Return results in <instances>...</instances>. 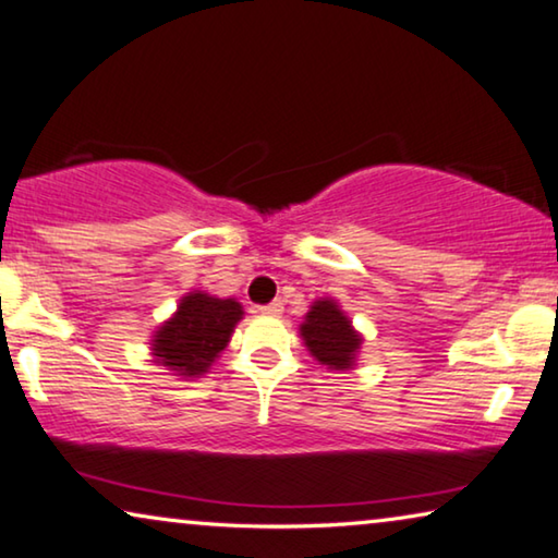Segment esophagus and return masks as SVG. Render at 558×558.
<instances>
[{
  "mask_svg": "<svg viewBox=\"0 0 558 558\" xmlns=\"http://www.w3.org/2000/svg\"><path fill=\"white\" fill-rule=\"evenodd\" d=\"M257 313H263V315H280L282 313V303L276 301V303H268V305H257Z\"/></svg>",
  "mask_w": 558,
  "mask_h": 558,
  "instance_id": "esophagus-1",
  "label": "esophagus"
}]
</instances>
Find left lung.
<instances>
[{"mask_svg": "<svg viewBox=\"0 0 558 558\" xmlns=\"http://www.w3.org/2000/svg\"><path fill=\"white\" fill-rule=\"evenodd\" d=\"M301 336L315 361L328 368H351L361 348V336L332 301H315L305 315Z\"/></svg>", "mask_w": 558, "mask_h": 558, "instance_id": "obj_1", "label": "left lung"}]
</instances>
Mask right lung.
<instances>
[{"mask_svg": "<svg viewBox=\"0 0 558 558\" xmlns=\"http://www.w3.org/2000/svg\"><path fill=\"white\" fill-rule=\"evenodd\" d=\"M243 318V307L232 301H220L207 293H190L182 298L178 313L157 330L153 351L157 363L178 371L180 376H203L218 353L228 345L235 323Z\"/></svg>", "mask_w": 558, "mask_h": 558, "instance_id": "add662e5", "label": "right lung"}]
</instances>
